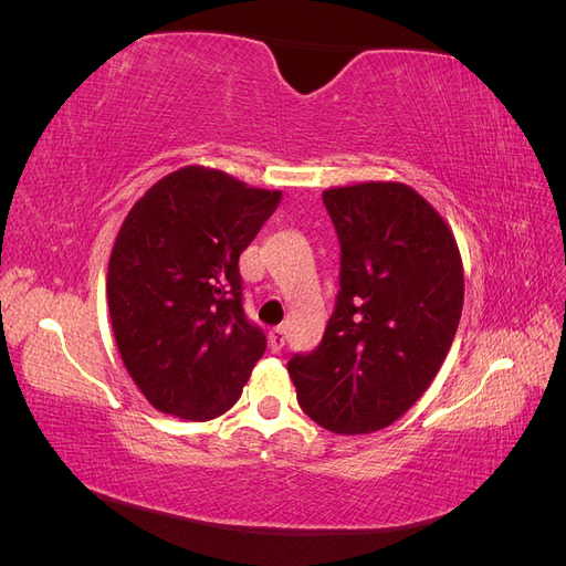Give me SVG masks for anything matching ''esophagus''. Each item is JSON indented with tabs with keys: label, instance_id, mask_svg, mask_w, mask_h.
<instances>
[{
	"label": "esophagus",
	"instance_id": "1",
	"mask_svg": "<svg viewBox=\"0 0 566 566\" xmlns=\"http://www.w3.org/2000/svg\"><path fill=\"white\" fill-rule=\"evenodd\" d=\"M269 345H271L273 354H279L285 347V331L283 328H273L269 333Z\"/></svg>",
	"mask_w": 566,
	"mask_h": 566
}]
</instances>
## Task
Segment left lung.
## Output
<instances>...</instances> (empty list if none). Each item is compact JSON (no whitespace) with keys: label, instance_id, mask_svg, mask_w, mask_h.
Listing matches in <instances>:
<instances>
[{"label":"left lung","instance_id":"obj_1","mask_svg":"<svg viewBox=\"0 0 566 566\" xmlns=\"http://www.w3.org/2000/svg\"><path fill=\"white\" fill-rule=\"evenodd\" d=\"M323 202L342 248L337 306L318 349L287 373L314 422L370 434L437 378L462 314V260L447 219L401 181L335 186Z\"/></svg>","mask_w":566,"mask_h":566}]
</instances>
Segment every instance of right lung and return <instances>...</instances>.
I'll return each mask as SVG.
<instances>
[{
    "mask_svg": "<svg viewBox=\"0 0 566 566\" xmlns=\"http://www.w3.org/2000/svg\"><path fill=\"white\" fill-rule=\"evenodd\" d=\"M281 191L188 165L132 205L108 262L119 356L153 408L214 420L241 399L264 333L243 314L238 256Z\"/></svg>",
    "mask_w": 566,
    "mask_h": 566,
    "instance_id": "1",
    "label": "right lung"
}]
</instances>
